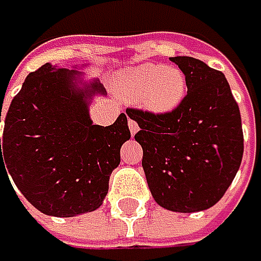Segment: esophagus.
I'll use <instances>...</instances> for the list:
<instances>
[{"mask_svg": "<svg viewBox=\"0 0 261 261\" xmlns=\"http://www.w3.org/2000/svg\"><path fill=\"white\" fill-rule=\"evenodd\" d=\"M128 126H129V132H132V135H136V133L139 132V125H138V122L133 120V119H129V120H128Z\"/></svg>", "mask_w": 261, "mask_h": 261, "instance_id": "34e87169", "label": "esophagus"}]
</instances>
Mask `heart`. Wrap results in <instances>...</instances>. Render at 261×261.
<instances>
[{"label":"heart","instance_id":"obj_1","mask_svg":"<svg viewBox=\"0 0 261 261\" xmlns=\"http://www.w3.org/2000/svg\"><path fill=\"white\" fill-rule=\"evenodd\" d=\"M126 100H141L151 113L173 111L186 96V77L181 69L156 63H144L128 69L119 82Z\"/></svg>","mask_w":261,"mask_h":261}]
</instances>
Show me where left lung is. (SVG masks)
Wrapping results in <instances>:
<instances>
[{"mask_svg":"<svg viewBox=\"0 0 261 261\" xmlns=\"http://www.w3.org/2000/svg\"><path fill=\"white\" fill-rule=\"evenodd\" d=\"M186 75L187 96L170 113L128 108L138 122L148 189L161 207L192 214L212 207L243 158L240 108L221 71L193 57H170Z\"/></svg>","mask_w":261,"mask_h":261,"instance_id":"1","label":"left lung"}]
</instances>
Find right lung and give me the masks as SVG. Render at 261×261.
Returning <instances> with one entry per match:
<instances>
[{
	"mask_svg": "<svg viewBox=\"0 0 261 261\" xmlns=\"http://www.w3.org/2000/svg\"><path fill=\"white\" fill-rule=\"evenodd\" d=\"M82 72L43 65L13 97L0 139V173L12 176L44 215L75 217L102 206L120 147L129 135L126 114L113 125H92L89 102L107 91ZM1 122V111H0Z\"/></svg>",
	"mask_w": 261,
	"mask_h": 261,
	"instance_id": "add662e5",
	"label": "right lung"
}]
</instances>
